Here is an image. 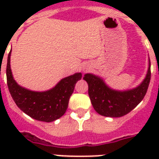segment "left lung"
Returning a JSON list of instances; mask_svg holds the SVG:
<instances>
[{"label": "left lung", "instance_id": "obj_1", "mask_svg": "<svg viewBox=\"0 0 159 159\" xmlns=\"http://www.w3.org/2000/svg\"><path fill=\"white\" fill-rule=\"evenodd\" d=\"M150 60L144 79L138 87L126 91L114 90L108 87L102 77L92 73L84 75L88 84V95L95 111L106 117H121L130 112L145 96L150 82Z\"/></svg>", "mask_w": 159, "mask_h": 159}]
</instances>
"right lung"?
<instances>
[{"label": "right lung", "mask_w": 159, "mask_h": 159, "mask_svg": "<svg viewBox=\"0 0 159 159\" xmlns=\"http://www.w3.org/2000/svg\"><path fill=\"white\" fill-rule=\"evenodd\" d=\"M11 50L6 66L7 86L19 108L31 118L44 122H52L63 116L75 85L82 79V73L77 72L62 78L54 87L45 92L30 91L20 86L14 79L11 69Z\"/></svg>", "instance_id": "add662e5"}]
</instances>
